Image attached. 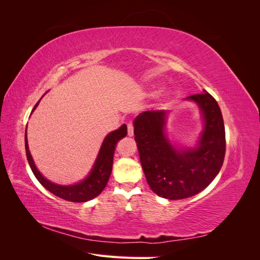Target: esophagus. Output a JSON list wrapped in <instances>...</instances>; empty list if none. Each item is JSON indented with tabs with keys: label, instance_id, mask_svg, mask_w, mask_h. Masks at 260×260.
<instances>
[{
	"label": "esophagus",
	"instance_id": "1",
	"mask_svg": "<svg viewBox=\"0 0 260 260\" xmlns=\"http://www.w3.org/2000/svg\"><path fill=\"white\" fill-rule=\"evenodd\" d=\"M135 135V125H133V122L128 123V136L132 137Z\"/></svg>",
	"mask_w": 260,
	"mask_h": 260
}]
</instances>
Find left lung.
<instances>
[{
	"mask_svg": "<svg viewBox=\"0 0 260 260\" xmlns=\"http://www.w3.org/2000/svg\"><path fill=\"white\" fill-rule=\"evenodd\" d=\"M198 103L204 131L198 147L178 151L165 136L167 112L147 111L135 120V136L147 183L160 198L183 200L208 186L222 167L225 131L217 101L206 91L187 96Z\"/></svg>",
	"mask_w": 260,
	"mask_h": 260,
	"instance_id": "8db88e82",
	"label": "left lung"
}]
</instances>
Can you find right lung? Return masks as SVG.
Wrapping results in <instances>:
<instances>
[{"mask_svg": "<svg viewBox=\"0 0 260 260\" xmlns=\"http://www.w3.org/2000/svg\"><path fill=\"white\" fill-rule=\"evenodd\" d=\"M39 102L35 105L32 112L38 106ZM127 133H128L127 125L125 124H122L118 130H115L109 133V135L105 138L103 144L101 146L98 158L90 172V175L83 181H81L80 183H77L75 185L66 186V185H58V184L52 183L51 181L46 180L40 172H39L32 160V157H31V154L29 152L28 141H27V128H26L25 147H26L27 159L35 177L38 179L39 182L46 188V190H49L54 195L58 196V198L69 202H74V203L86 202L96 198V196L100 195L102 191L105 188L108 182V179L111 177L113 160H114V153H115L117 143L118 141L127 136Z\"/></svg>", "mask_w": 260, "mask_h": 260, "instance_id": "1", "label": "right lung"}]
</instances>
